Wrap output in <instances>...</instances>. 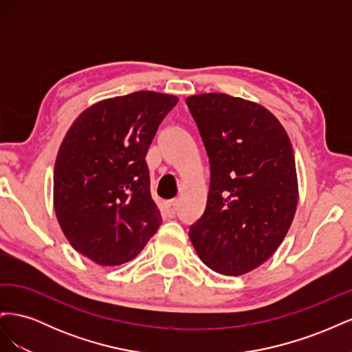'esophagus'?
Returning a JSON list of instances; mask_svg holds the SVG:
<instances>
[{
	"label": "esophagus",
	"mask_w": 352,
	"mask_h": 352,
	"mask_svg": "<svg viewBox=\"0 0 352 352\" xmlns=\"http://www.w3.org/2000/svg\"><path fill=\"white\" fill-rule=\"evenodd\" d=\"M176 210H177V201H176V199L166 202L164 212H166V214H167L168 217H173V216L176 214Z\"/></svg>",
	"instance_id": "34e87169"
}]
</instances>
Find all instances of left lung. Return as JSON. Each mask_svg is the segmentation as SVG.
<instances>
[{"label": "left lung", "instance_id": "1", "mask_svg": "<svg viewBox=\"0 0 352 352\" xmlns=\"http://www.w3.org/2000/svg\"><path fill=\"white\" fill-rule=\"evenodd\" d=\"M185 101L211 168L206 211L189 228V239L211 270L250 273L280 247L295 217L291 140L274 114L254 101L220 92Z\"/></svg>", "mask_w": 352, "mask_h": 352}]
</instances>
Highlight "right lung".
I'll use <instances>...</instances> for the list:
<instances>
[{
	"label": "right lung",
	"instance_id": "right-lung-1",
	"mask_svg": "<svg viewBox=\"0 0 352 352\" xmlns=\"http://www.w3.org/2000/svg\"><path fill=\"white\" fill-rule=\"evenodd\" d=\"M177 101L154 91L98 101L63 140L54 166L56 216L72 247L94 263L133 260L162 225L145 155Z\"/></svg>",
	"mask_w": 352,
	"mask_h": 352
}]
</instances>
